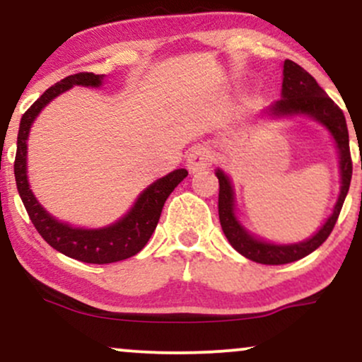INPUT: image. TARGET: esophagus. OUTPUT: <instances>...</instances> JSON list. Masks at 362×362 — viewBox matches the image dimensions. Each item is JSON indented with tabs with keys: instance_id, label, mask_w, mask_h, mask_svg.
I'll return each instance as SVG.
<instances>
[{
	"instance_id": "1",
	"label": "esophagus",
	"mask_w": 362,
	"mask_h": 362,
	"mask_svg": "<svg viewBox=\"0 0 362 362\" xmlns=\"http://www.w3.org/2000/svg\"><path fill=\"white\" fill-rule=\"evenodd\" d=\"M213 163V155L204 146H194L187 155V167L190 172H199V170H206Z\"/></svg>"
}]
</instances>
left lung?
I'll list each match as a JSON object with an SVG mask.
<instances>
[{"mask_svg": "<svg viewBox=\"0 0 362 362\" xmlns=\"http://www.w3.org/2000/svg\"><path fill=\"white\" fill-rule=\"evenodd\" d=\"M284 78H282V98L276 102L272 107L274 114H308L311 117L325 126L334 136L340 153V173H342V187H340L339 201L335 204L334 214L327 219L322 230L318 231L313 238L306 242L294 243V245H272L267 242H259L253 236L240 226V223L235 218L233 209V189H231L230 180L224 177L221 170L216 172V177L219 180V199H218V211H219V223H221L223 233L226 235L228 242L236 252L242 253L243 257L253 262L265 265H281L289 264V262L300 260L303 257L310 255L328 238V235L334 230L335 223L342 209L346 195L349 192L352 177V160L351 149H349V131L344 112L340 107L332 100L330 97L323 91L317 80L308 71L296 64L294 61H284Z\"/></svg>", "mask_w": 362, "mask_h": 362, "instance_id": "obj_1", "label": "left lung"}]
</instances>
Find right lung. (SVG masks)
Here are the masks:
<instances>
[{
  "instance_id": "right-lung-1",
  "label": "right lung",
  "mask_w": 362,
  "mask_h": 362,
  "mask_svg": "<svg viewBox=\"0 0 362 362\" xmlns=\"http://www.w3.org/2000/svg\"><path fill=\"white\" fill-rule=\"evenodd\" d=\"M102 78L103 74L76 73L66 76L64 80L45 90L40 98H37L30 109L22 115L15 156L16 189H18L25 209L30 216V221L34 223L35 230L57 252L64 253L71 259L86 262V264H112V262L129 259L143 250L160 221L165 201L173 192V189L189 175L185 168H178L175 172L168 173L167 177L156 180L139 195L131 213L124 216L120 221L109 228H102V230L71 228L69 224L59 223L51 214L45 213L44 207L37 202L27 182V138L32 122L37 114L42 110V107L47 105L62 91L71 88L73 85L98 86L102 85Z\"/></svg>"
}]
</instances>
